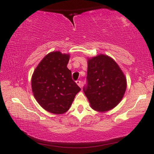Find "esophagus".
Returning a JSON list of instances; mask_svg holds the SVG:
<instances>
[{"label":"esophagus","instance_id":"1","mask_svg":"<svg viewBox=\"0 0 154 154\" xmlns=\"http://www.w3.org/2000/svg\"><path fill=\"white\" fill-rule=\"evenodd\" d=\"M76 83L78 84V85L79 86L80 88H82V86H83V84H82V82L80 81V80H78L76 81Z\"/></svg>","mask_w":154,"mask_h":154}]
</instances>
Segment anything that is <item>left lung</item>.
Listing matches in <instances>:
<instances>
[{
    "mask_svg": "<svg viewBox=\"0 0 154 154\" xmlns=\"http://www.w3.org/2000/svg\"><path fill=\"white\" fill-rule=\"evenodd\" d=\"M126 86L125 75L113 59L100 54L88 60L83 92L94 110L104 112L114 108L123 98Z\"/></svg>",
    "mask_w": 154,
    "mask_h": 154,
    "instance_id": "8db88e82",
    "label": "left lung"
}]
</instances>
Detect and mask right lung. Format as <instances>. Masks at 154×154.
<instances>
[{
    "mask_svg": "<svg viewBox=\"0 0 154 154\" xmlns=\"http://www.w3.org/2000/svg\"><path fill=\"white\" fill-rule=\"evenodd\" d=\"M69 54L52 52L39 63L33 73L31 87L35 100L46 111L62 114L70 108L81 90L67 68Z\"/></svg>",
    "mask_w": 154,
    "mask_h": 154,
    "instance_id": "1",
    "label": "right lung"
}]
</instances>
